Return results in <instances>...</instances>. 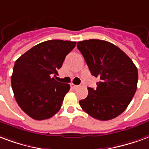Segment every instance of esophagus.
Instances as JSON below:
<instances>
[{
    "label": "esophagus",
    "instance_id": "34e87169",
    "mask_svg": "<svg viewBox=\"0 0 149 149\" xmlns=\"http://www.w3.org/2000/svg\"><path fill=\"white\" fill-rule=\"evenodd\" d=\"M78 87H79V86L74 85V84H70V88H71L72 90H75V89H77Z\"/></svg>",
    "mask_w": 149,
    "mask_h": 149
}]
</instances>
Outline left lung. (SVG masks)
I'll return each mask as SVG.
<instances>
[{"mask_svg":"<svg viewBox=\"0 0 149 149\" xmlns=\"http://www.w3.org/2000/svg\"><path fill=\"white\" fill-rule=\"evenodd\" d=\"M77 47L91 74L100 79L96 89L88 87L87 97L80 100L79 105L97 120L118 117L126 109L136 91L135 64L123 51L105 40H83Z\"/></svg>","mask_w":149,"mask_h":149,"instance_id":"1","label":"left lung"}]
</instances>
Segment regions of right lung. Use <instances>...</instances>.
Returning a JSON list of instances; mask_svg holds the SVG:
<instances>
[{
  "label": "right lung",
  "mask_w": 149,
  "mask_h": 149,
  "mask_svg": "<svg viewBox=\"0 0 149 149\" xmlns=\"http://www.w3.org/2000/svg\"><path fill=\"white\" fill-rule=\"evenodd\" d=\"M76 42L52 40L36 45L15 62L11 79L17 104L35 120L52 118L60 109L70 85L55 80Z\"/></svg>",
  "instance_id": "obj_1"
}]
</instances>
